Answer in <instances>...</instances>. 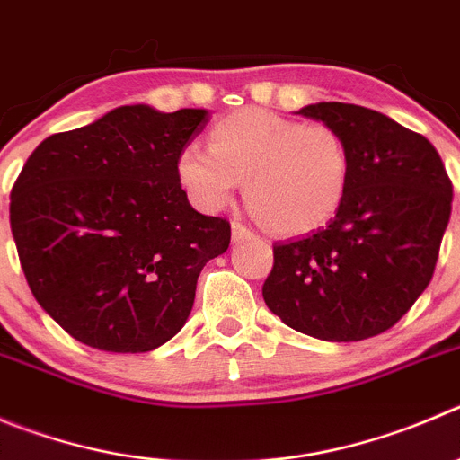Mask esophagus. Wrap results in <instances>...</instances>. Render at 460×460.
I'll return each instance as SVG.
<instances>
[{
    "label": "esophagus",
    "instance_id": "obj_1",
    "mask_svg": "<svg viewBox=\"0 0 460 460\" xmlns=\"http://www.w3.org/2000/svg\"><path fill=\"white\" fill-rule=\"evenodd\" d=\"M231 238H234V243H240V240H250V238H254V231L247 229L243 222L234 220L231 222Z\"/></svg>",
    "mask_w": 460,
    "mask_h": 460
}]
</instances>
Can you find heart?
<instances>
[{"instance_id":"b5f03b06","label":"heart","mask_w":460,"mask_h":460,"mask_svg":"<svg viewBox=\"0 0 460 460\" xmlns=\"http://www.w3.org/2000/svg\"><path fill=\"white\" fill-rule=\"evenodd\" d=\"M177 174L201 210H222L244 181V197L274 231L308 234L341 210L351 154L332 124L250 106L217 119L208 147L186 145Z\"/></svg>"}]
</instances>
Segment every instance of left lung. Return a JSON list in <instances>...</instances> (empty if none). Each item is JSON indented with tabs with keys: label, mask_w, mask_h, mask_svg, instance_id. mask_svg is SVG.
<instances>
[{
	"label": "left lung",
	"mask_w": 460,
	"mask_h": 460,
	"mask_svg": "<svg viewBox=\"0 0 460 460\" xmlns=\"http://www.w3.org/2000/svg\"><path fill=\"white\" fill-rule=\"evenodd\" d=\"M299 115L342 133L351 154L332 222L274 243L270 311L295 332L354 342L388 332L424 293L452 213V181L424 136L366 106L320 102Z\"/></svg>",
	"instance_id": "8db88e82"
}]
</instances>
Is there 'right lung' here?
Masks as SVG:
<instances>
[{
	"label": "right lung",
	"instance_id": "right-lung-1",
	"mask_svg": "<svg viewBox=\"0 0 460 460\" xmlns=\"http://www.w3.org/2000/svg\"><path fill=\"white\" fill-rule=\"evenodd\" d=\"M204 109L119 106L42 140L11 190V231L33 297L72 338L118 354L177 336L197 277L231 225L201 216L177 174Z\"/></svg>",
	"mask_w": 460,
	"mask_h": 460
}]
</instances>
